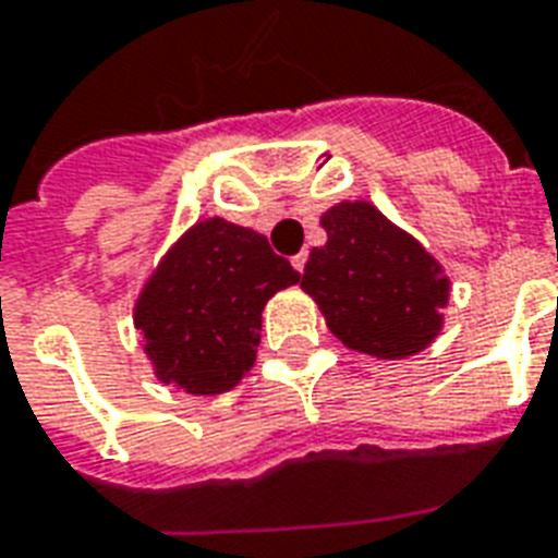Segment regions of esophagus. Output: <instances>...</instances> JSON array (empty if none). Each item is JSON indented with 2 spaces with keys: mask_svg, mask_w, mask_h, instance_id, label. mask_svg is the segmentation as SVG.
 Wrapping results in <instances>:
<instances>
[{
  "mask_svg": "<svg viewBox=\"0 0 558 558\" xmlns=\"http://www.w3.org/2000/svg\"><path fill=\"white\" fill-rule=\"evenodd\" d=\"M305 262H308V253H305V250H302V253H296V256L291 258V265H293V270H305Z\"/></svg>",
  "mask_w": 558,
  "mask_h": 558,
  "instance_id": "1",
  "label": "esophagus"
}]
</instances>
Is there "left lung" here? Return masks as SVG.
Listing matches in <instances>:
<instances>
[{
	"mask_svg": "<svg viewBox=\"0 0 558 558\" xmlns=\"http://www.w3.org/2000/svg\"><path fill=\"white\" fill-rule=\"evenodd\" d=\"M319 223L328 239L311 250L302 291L328 331L343 347L390 361L430 347L451 296L442 265L373 203L343 201Z\"/></svg>",
	"mask_w": 558,
	"mask_h": 558,
	"instance_id": "left-lung-1",
	"label": "left lung"
}]
</instances>
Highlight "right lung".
<instances>
[{
    "label": "right lung",
    "mask_w": 558,
    "mask_h": 558,
    "mask_svg": "<svg viewBox=\"0 0 558 558\" xmlns=\"http://www.w3.org/2000/svg\"><path fill=\"white\" fill-rule=\"evenodd\" d=\"M296 282L300 274L265 235L223 218L197 220L133 308L154 375L192 396L232 390L256 364L267 300Z\"/></svg>",
    "instance_id": "obj_1"
}]
</instances>
